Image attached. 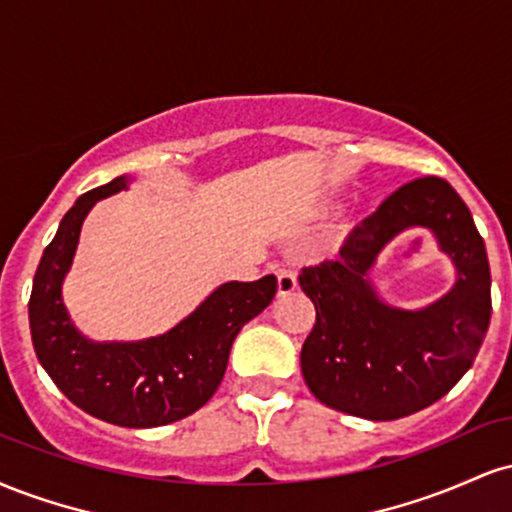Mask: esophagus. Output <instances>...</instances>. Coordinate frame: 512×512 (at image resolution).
I'll return each mask as SVG.
<instances>
[{"label":"esophagus","instance_id":"esophagus-1","mask_svg":"<svg viewBox=\"0 0 512 512\" xmlns=\"http://www.w3.org/2000/svg\"><path fill=\"white\" fill-rule=\"evenodd\" d=\"M274 274H276V289H279V296H289V293L298 289V279L293 269L274 267Z\"/></svg>","mask_w":512,"mask_h":512}]
</instances>
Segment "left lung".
Wrapping results in <instances>:
<instances>
[{"label":"left lung","mask_w":512,"mask_h":512,"mask_svg":"<svg viewBox=\"0 0 512 512\" xmlns=\"http://www.w3.org/2000/svg\"><path fill=\"white\" fill-rule=\"evenodd\" d=\"M428 227L456 264V286L421 311L387 306L367 279L384 245ZM315 327L301 349L310 392L330 409L392 421L448 395L472 368L491 320L484 238L448 180L426 175L392 192L344 240L337 260L305 267Z\"/></svg>","instance_id":"obj_1"}]
</instances>
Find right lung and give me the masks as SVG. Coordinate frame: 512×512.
Segmentation results:
<instances>
[{"label":"right lung","instance_id":"right-lung-1","mask_svg":"<svg viewBox=\"0 0 512 512\" xmlns=\"http://www.w3.org/2000/svg\"><path fill=\"white\" fill-rule=\"evenodd\" d=\"M127 178L86 192L64 214L33 279L28 320L40 366L86 414L125 428H154L195 414L221 385L233 339L276 293V276L221 284L192 315L161 337L91 342L62 301L81 223L98 199L125 190Z\"/></svg>","mask_w":512,"mask_h":512}]
</instances>
